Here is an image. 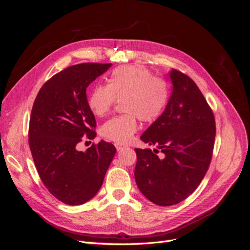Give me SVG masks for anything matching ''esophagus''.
<instances>
[{"mask_svg":"<svg viewBox=\"0 0 250 250\" xmlns=\"http://www.w3.org/2000/svg\"><path fill=\"white\" fill-rule=\"evenodd\" d=\"M115 146H116V148H117V150L118 151H121L122 149H124L126 146L125 145H123V144H118V143H116L115 144Z\"/></svg>","mask_w":250,"mask_h":250,"instance_id":"34e87169","label":"esophagus"}]
</instances>
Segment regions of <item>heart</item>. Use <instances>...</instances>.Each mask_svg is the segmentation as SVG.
Masks as SVG:
<instances>
[{"mask_svg": "<svg viewBox=\"0 0 250 250\" xmlns=\"http://www.w3.org/2000/svg\"><path fill=\"white\" fill-rule=\"evenodd\" d=\"M169 97V85L164 79L153 77L146 67L124 65L110 73L107 84L92 88L87 106L95 116L104 117L121 100V108L125 112L105 122L100 133L105 139L125 144L138 130L139 119L151 123L162 116Z\"/></svg>", "mask_w": 250, "mask_h": 250, "instance_id": "heart-1", "label": "heart"}]
</instances>
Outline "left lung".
Instances as JSON below:
<instances>
[{
	"instance_id": "obj_1",
	"label": "left lung",
	"mask_w": 250,
	"mask_h": 250,
	"mask_svg": "<svg viewBox=\"0 0 250 250\" xmlns=\"http://www.w3.org/2000/svg\"><path fill=\"white\" fill-rule=\"evenodd\" d=\"M170 77L172 95L167 107L141 140L158 149L135 148L134 178L142 194L161 207L190 196L206 175L213 156L216 124L196 83L175 69Z\"/></svg>"
}]
</instances>
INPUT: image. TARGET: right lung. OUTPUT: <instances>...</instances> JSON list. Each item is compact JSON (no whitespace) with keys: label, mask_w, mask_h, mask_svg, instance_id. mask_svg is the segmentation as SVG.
Returning a JSON list of instances; mask_svg holds the SVG:
<instances>
[{"label":"right lung","mask_w":250,"mask_h":250,"mask_svg":"<svg viewBox=\"0 0 250 250\" xmlns=\"http://www.w3.org/2000/svg\"><path fill=\"white\" fill-rule=\"evenodd\" d=\"M111 63L86 62L55 74L40 89L29 123V146L48 191L69 206L85 203L100 190L116 153L111 143L77 150L96 137V119L87 106L86 88Z\"/></svg>","instance_id":"right-lung-1"}]
</instances>
